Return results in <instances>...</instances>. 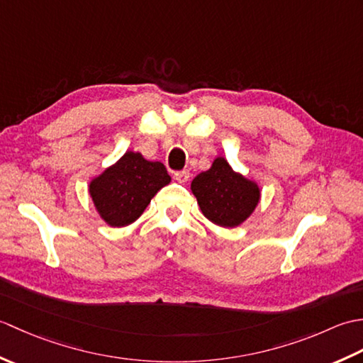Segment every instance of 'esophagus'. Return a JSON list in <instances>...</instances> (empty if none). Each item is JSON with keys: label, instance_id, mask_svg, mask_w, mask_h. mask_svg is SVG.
<instances>
[{"label": "esophagus", "instance_id": "34e87169", "mask_svg": "<svg viewBox=\"0 0 363 363\" xmlns=\"http://www.w3.org/2000/svg\"><path fill=\"white\" fill-rule=\"evenodd\" d=\"M189 177H190V173L187 172V169H181V172L174 173V179L181 184H186L189 181Z\"/></svg>", "mask_w": 363, "mask_h": 363}]
</instances>
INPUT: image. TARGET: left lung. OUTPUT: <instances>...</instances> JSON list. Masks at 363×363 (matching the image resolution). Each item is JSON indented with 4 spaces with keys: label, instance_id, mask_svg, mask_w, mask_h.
I'll list each match as a JSON object with an SVG mask.
<instances>
[{
    "label": "left lung",
    "instance_id": "obj_1",
    "mask_svg": "<svg viewBox=\"0 0 363 363\" xmlns=\"http://www.w3.org/2000/svg\"><path fill=\"white\" fill-rule=\"evenodd\" d=\"M191 191L204 217L225 228L243 223L256 209L260 198L257 184L235 173L223 157L215 159L207 172L191 181Z\"/></svg>",
    "mask_w": 363,
    "mask_h": 363
}]
</instances>
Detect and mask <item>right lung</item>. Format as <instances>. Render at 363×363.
Wrapping results in <instances>:
<instances>
[{"label": "right lung", "mask_w": 363, "mask_h": 363, "mask_svg": "<svg viewBox=\"0 0 363 363\" xmlns=\"http://www.w3.org/2000/svg\"><path fill=\"white\" fill-rule=\"evenodd\" d=\"M172 181L162 162H150L140 152L128 151L90 184V195L99 215L111 226L135 221L151 198Z\"/></svg>", "instance_id": "right-lung-1"}]
</instances>
